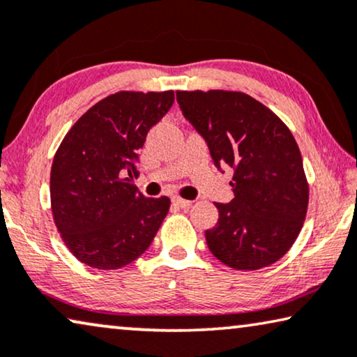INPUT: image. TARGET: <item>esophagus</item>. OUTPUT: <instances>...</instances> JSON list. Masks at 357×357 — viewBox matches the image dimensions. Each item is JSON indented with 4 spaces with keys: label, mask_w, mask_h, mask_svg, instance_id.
Masks as SVG:
<instances>
[{
    "label": "esophagus",
    "mask_w": 357,
    "mask_h": 357,
    "mask_svg": "<svg viewBox=\"0 0 357 357\" xmlns=\"http://www.w3.org/2000/svg\"><path fill=\"white\" fill-rule=\"evenodd\" d=\"M172 203L175 206H178V208H188V206H191V201L183 199V198H178V196H175V198H172Z\"/></svg>",
    "instance_id": "esophagus-1"
}]
</instances>
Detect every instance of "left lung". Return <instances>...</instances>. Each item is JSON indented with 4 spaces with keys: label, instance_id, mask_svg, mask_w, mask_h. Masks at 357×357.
Returning <instances> with one entry per match:
<instances>
[{
    "label": "left lung",
    "instance_id": "left-lung-1",
    "mask_svg": "<svg viewBox=\"0 0 357 357\" xmlns=\"http://www.w3.org/2000/svg\"><path fill=\"white\" fill-rule=\"evenodd\" d=\"M180 109L208 143L214 166L234 169L230 203H214L211 252L236 271L277 262L301 231L309 187L290 128L240 91H177Z\"/></svg>",
    "mask_w": 357,
    "mask_h": 357
}]
</instances>
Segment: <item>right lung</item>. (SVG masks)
Listing matches in <instances>:
<instances>
[{
	"label": "right lung",
	"instance_id": "obj_1",
	"mask_svg": "<svg viewBox=\"0 0 357 357\" xmlns=\"http://www.w3.org/2000/svg\"><path fill=\"white\" fill-rule=\"evenodd\" d=\"M174 105V91H119L77 121L54 154L50 193L54 224L84 264L112 271L148 250L170 199L133 185L138 149Z\"/></svg>",
	"mask_w": 357,
	"mask_h": 357
}]
</instances>
